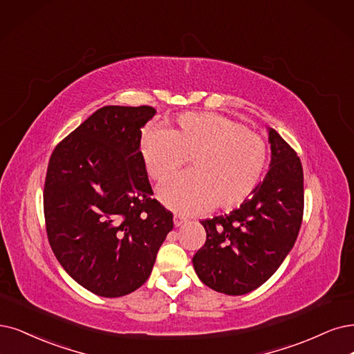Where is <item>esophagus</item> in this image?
I'll return each mask as SVG.
<instances>
[{
  "label": "esophagus",
  "instance_id": "34e87169",
  "mask_svg": "<svg viewBox=\"0 0 354 354\" xmlns=\"http://www.w3.org/2000/svg\"><path fill=\"white\" fill-rule=\"evenodd\" d=\"M174 223H175V226H176V227H179V226H182L184 223H187V218H184L182 216L175 214V217H174Z\"/></svg>",
  "mask_w": 354,
  "mask_h": 354
}]
</instances>
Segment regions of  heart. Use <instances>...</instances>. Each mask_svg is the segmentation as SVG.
<instances>
[{
  "label": "heart",
  "instance_id": "obj_1",
  "mask_svg": "<svg viewBox=\"0 0 354 354\" xmlns=\"http://www.w3.org/2000/svg\"><path fill=\"white\" fill-rule=\"evenodd\" d=\"M140 150L149 176L157 182L175 176L191 162L189 176L159 188L160 201L184 214L212 205L220 210L241 205L257 188L267 163L266 141L217 113H184L174 128L147 129Z\"/></svg>",
  "mask_w": 354,
  "mask_h": 354
}]
</instances>
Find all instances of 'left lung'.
Segmentation results:
<instances>
[{
    "mask_svg": "<svg viewBox=\"0 0 354 354\" xmlns=\"http://www.w3.org/2000/svg\"><path fill=\"white\" fill-rule=\"evenodd\" d=\"M271 163L251 198L203 220L207 239L192 258L210 289L239 296L264 284L292 251L304 217V169L296 151L268 128Z\"/></svg>",
    "mask_w": 354,
    "mask_h": 354,
    "instance_id": "obj_1",
    "label": "left lung"
}]
</instances>
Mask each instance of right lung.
Returning a JSON list of instances; mask_svg holds the SVG:
<instances>
[{"mask_svg":"<svg viewBox=\"0 0 354 354\" xmlns=\"http://www.w3.org/2000/svg\"><path fill=\"white\" fill-rule=\"evenodd\" d=\"M151 106H103L52 151L44 213L49 245L84 289L120 297L147 281L174 214L151 198L141 128Z\"/></svg>","mask_w":354,"mask_h":354,"instance_id":"obj_1","label":"right lung"}]
</instances>
